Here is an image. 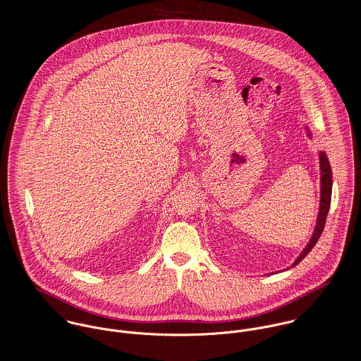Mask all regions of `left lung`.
<instances>
[{"instance_id": "8db88e82", "label": "left lung", "mask_w": 361, "mask_h": 361, "mask_svg": "<svg viewBox=\"0 0 361 361\" xmlns=\"http://www.w3.org/2000/svg\"><path fill=\"white\" fill-rule=\"evenodd\" d=\"M319 164H321V204H319V212H318V221H317L312 238L310 239L307 247L302 252V255L293 262L292 267L298 265L312 250V247L318 242V239L324 231L325 222H326V215L329 211L331 196H332V169H331V164H329L328 157L325 153L319 154Z\"/></svg>"}]
</instances>
